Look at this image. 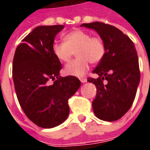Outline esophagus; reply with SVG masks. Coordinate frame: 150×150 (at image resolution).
<instances>
[{"label":"esophagus","instance_id":"1","mask_svg":"<svg viewBox=\"0 0 150 150\" xmlns=\"http://www.w3.org/2000/svg\"><path fill=\"white\" fill-rule=\"evenodd\" d=\"M79 79H80V81H81V82H82V83H85V82H87V79H86V78H85V77L80 78Z\"/></svg>","mask_w":150,"mask_h":150}]
</instances>
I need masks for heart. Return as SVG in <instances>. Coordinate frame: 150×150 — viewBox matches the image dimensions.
Segmentation results:
<instances>
[{"mask_svg": "<svg viewBox=\"0 0 150 150\" xmlns=\"http://www.w3.org/2000/svg\"><path fill=\"white\" fill-rule=\"evenodd\" d=\"M53 54L61 62H68L76 54L77 58L65 66L67 75L82 77L89 69V62L98 64L106 54V47L100 36H91L89 32L75 29L64 36V43L52 46Z\"/></svg>", "mask_w": 150, "mask_h": 150, "instance_id": "obj_1", "label": "heart"}]
</instances>
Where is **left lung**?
<instances>
[{"mask_svg": "<svg viewBox=\"0 0 150 150\" xmlns=\"http://www.w3.org/2000/svg\"><path fill=\"white\" fill-rule=\"evenodd\" d=\"M81 25L96 30L106 47L104 57L93 71L99 78L89 77L87 80L96 87V98L93 101L94 114L103 121H117L132 107L140 81L134 43L120 29L103 22Z\"/></svg>", "mask_w": 150, "mask_h": 150, "instance_id": "8db88e82", "label": "left lung"}]
</instances>
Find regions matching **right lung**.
<instances>
[{"mask_svg": "<svg viewBox=\"0 0 150 150\" xmlns=\"http://www.w3.org/2000/svg\"><path fill=\"white\" fill-rule=\"evenodd\" d=\"M63 28L62 25L35 28L18 46L13 59L12 77L20 106L30 121L43 128L65 121L68 100L81 86L75 76H59L62 66L52 46ZM50 80L54 81L52 84Z\"/></svg>", "mask_w": 150, "mask_h": 150, "instance_id": "obj_1", "label": "right lung"}]
</instances>
